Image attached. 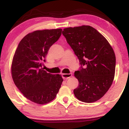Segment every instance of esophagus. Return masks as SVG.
Here are the masks:
<instances>
[{
  "label": "esophagus",
  "instance_id": "1",
  "mask_svg": "<svg viewBox=\"0 0 129 129\" xmlns=\"http://www.w3.org/2000/svg\"><path fill=\"white\" fill-rule=\"evenodd\" d=\"M62 76L63 79H67L72 76V73H63L62 74Z\"/></svg>",
  "mask_w": 129,
  "mask_h": 129
}]
</instances>
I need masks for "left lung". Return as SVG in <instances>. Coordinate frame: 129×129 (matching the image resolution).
I'll use <instances>...</instances> for the list:
<instances>
[{"instance_id": "8db88e82", "label": "left lung", "mask_w": 129, "mask_h": 129, "mask_svg": "<svg viewBox=\"0 0 129 129\" xmlns=\"http://www.w3.org/2000/svg\"><path fill=\"white\" fill-rule=\"evenodd\" d=\"M62 35L81 65L75 72L79 85L73 90L74 94L84 103L96 101L109 90L115 77L116 57L112 46L88 25L66 28Z\"/></svg>"}]
</instances>
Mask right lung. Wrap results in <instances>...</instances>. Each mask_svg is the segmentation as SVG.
Wrapping results in <instances>:
<instances>
[{"label": "right lung", "mask_w": 129, "mask_h": 129, "mask_svg": "<svg viewBox=\"0 0 129 129\" xmlns=\"http://www.w3.org/2000/svg\"><path fill=\"white\" fill-rule=\"evenodd\" d=\"M62 29L36 30L19 42L12 64L11 75L16 87L28 100L45 104L55 98L61 86V75L47 73L43 61L51 45L60 38Z\"/></svg>", "instance_id": "obj_1"}]
</instances>
